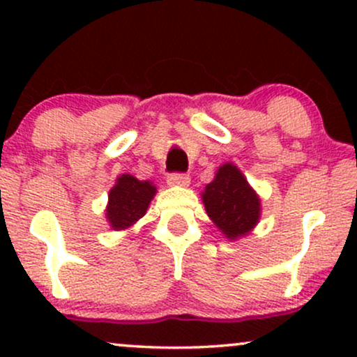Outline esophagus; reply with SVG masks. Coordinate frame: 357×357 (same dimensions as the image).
Instances as JSON below:
<instances>
[{"mask_svg": "<svg viewBox=\"0 0 357 357\" xmlns=\"http://www.w3.org/2000/svg\"><path fill=\"white\" fill-rule=\"evenodd\" d=\"M167 184H171V186H188L190 176L184 173H171L167 176Z\"/></svg>", "mask_w": 357, "mask_h": 357, "instance_id": "obj_1", "label": "esophagus"}]
</instances>
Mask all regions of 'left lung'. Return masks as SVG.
<instances>
[{"mask_svg":"<svg viewBox=\"0 0 357 357\" xmlns=\"http://www.w3.org/2000/svg\"><path fill=\"white\" fill-rule=\"evenodd\" d=\"M208 216L227 238H238L260 218V199L236 166L223 165L203 192Z\"/></svg>","mask_w":357,"mask_h":357,"instance_id":"1","label":"left lung"}]
</instances>
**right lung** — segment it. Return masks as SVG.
Segmentation results:
<instances>
[{
    "label": "right lung",
    "instance_id": "1",
    "mask_svg": "<svg viewBox=\"0 0 357 357\" xmlns=\"http://www.w3.org/2000/svg\"><path fill=\"white\" fill-rule=\"evenodd\" d=\"M155 195V188L149 181H139L130 174H122L116 186L110 190L107 218L116 230L130 227L146 215L147 206Z\"/></svg>",
    "mask_w": 357,
    "mask_h": 357
}]
</instances>
